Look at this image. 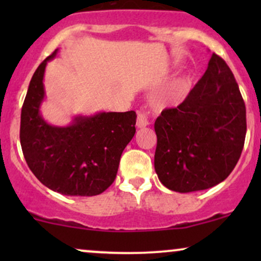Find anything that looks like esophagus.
<instances>
[{
    "label": "esophagus",
    "mask_w": 261,
    "mask_h": 261,
    "mask_svg": "<svg viewBox=\"0 0 261 261\" xmlns=\"http://www.w3.org/2000/svg\"><path fill=\"white\" fill-rule=\"evenodd\" d=\"M149 124L148 122V115L147 113H143V112H140L137 114V120H136V126L141 128V127H145L147 126Z\"/></svg>",
    "instance_id": "1"
}]
</instances>
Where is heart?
<instances>
[{"label": "heart", "instance_id": "1", "mask_svg": "<svg viewBox=\"0 0 261 261\" xmlns=\"http://www.w3.org/2000/svg\"><path fill=\"white\" fill-rule=\"evenodd\" d=\"M189 79L188 77H181L178 81H175L168 89L163 91L160 95H157L155 98V104L158 107L166 108L169 106H174L178 104L179 101L184 99V97L187 95V92L189 89Z\"/></svg>", "mask_w": 261, "mask_h": 261}]
</instances>
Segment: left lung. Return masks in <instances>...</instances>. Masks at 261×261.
Segmentation results:
<instances>
[{
  "label": "left lung",
  "mask_w": 261,
  "mask_h": 261,
  "mask_svg": "<svg viewBox=\"0 0 261 261\" xmlns=\"http://www.w3.org/2000/svg\"><path fill=\"white\" fill-rule=\"evenodd\" d=\"M154 169L162 184L191 193L220 184L243 151L245 104L234 76L216 54L181 104L154 122Z\"/></svg>",
  "instance_id": "obj_1"
}]
</instances>
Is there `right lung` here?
Listing matches in <instances>:
<instances>
[{
  "instance_id": "obj_1",
  "label": "right lung",
  "mask_w": 261,
  "mask_h": 261,
  "mask_svg": "<svg viewBox=\"0 0 261 261\" xmlns=\"http://www.w3.org/2000/svg\"><path fill=\"white\" fill-rule=\"evenodd\" d=\"M56 49L39 65L20 114V146L25 162L46 188L62 195L94 196L115 180L122 151L133 140L136 113H97L74 116L67 126H55L41 116L44 73Z\"/></svg>"
}]
</instances>
